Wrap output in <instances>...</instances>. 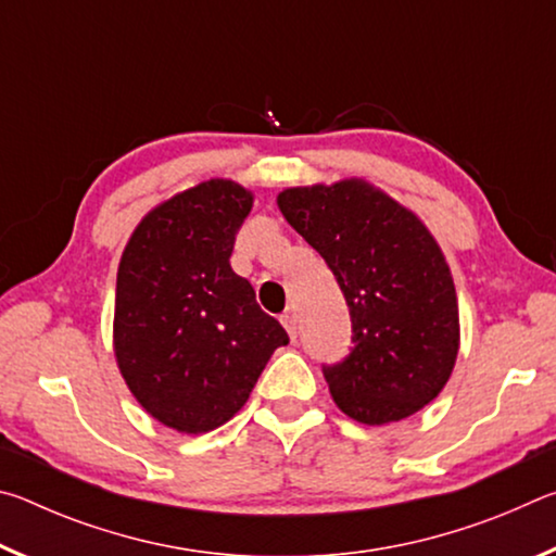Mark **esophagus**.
I'll list each match as a JSON object with an SVG mask.
<instances>
[{"mask_svg": "<svg viewBox=\"0 0 556 556\" xmlns=\"http://www.w3.org/2000/svg\"><path fill=\"white\" fill-rule=\"evenodd\" d=\"M281 324H285V328L289 331L291 338H296V328H299V318H296V312L294 308H287L285 314H281Z\"/></svg>", "mask_w": 556, "mask_h": 556, "instance_id": "esophagus-1", "label": "esophagus"}]
</instances>
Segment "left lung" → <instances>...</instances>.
I'll return each mask as SVG.
<instances>
[{
	"label": "left lung",
	"instance_id": "left-lung-1",
	"mask_svg": "<svg viewBox=\"0 0 556 556\" xmlns=\"http://www.w3.org/2000/svg\"><path fill=\"white\" fill-rule=\"evenodd\" d=\"M277 203L351 312V353L324 365L338 407L372 427L419 412L444 390L458 353L456 289L434 238L363 181L287 188Z\"/></svg>",
	"mask_w": 556,
	"mask_h": 556
}]
</instances>
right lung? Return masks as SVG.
I'll list each match as a JSON object with an SVG mask.
<instances>
[{"label": "right lung", "instance_id": "1", "mask_svg": "<svg viewBox=\"0 0 556 556\" xmlns=\"http://www.w3.org/2000/svg\"><path fill=\"white\" fill-rule=\"evenodd\" d=\"M252 193L213 178L154 208L117 269L115 355L162 425L203 434L228 421L289 336L230 267Z\"/></svg>", "mask_w": 556, "mask_h": 556}]
</instances>
